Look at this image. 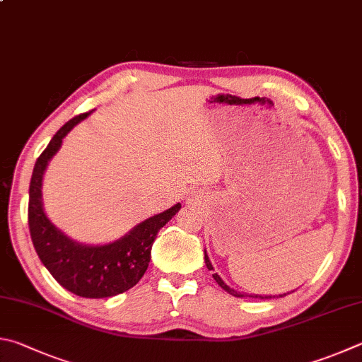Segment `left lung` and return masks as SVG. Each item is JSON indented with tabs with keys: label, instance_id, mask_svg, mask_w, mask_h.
<instances>
[{
	"label": "left lung",
	"instance_id": "1",
	"mask_svg": "<svg viewBox=\"0 0 362 362\" xmlns=\"http://www.w3.org/2000/svg\"><path fill=\"white\" fill-rule=\"evenodd\" d=\"M204 259H206V266H207L209 271H214V266H212V262H210V259H209V256H207V253H206V252H204ZM212 277L215 279L216 284H218V285L223 288V290L228 291L229 294L235 296V298H245V296L242 294V293H238V291H235V290H233V288H229V286L225 284V281L221 280V277H220L218 274H212ZM286 294H290V293L279 294V296H259V294H250V298H256V299H259V298H261V299H271V298H284V296H286Z\"/></svg>",
	"mask_w": 362,
	"mask_h": 362
}]
</instances>
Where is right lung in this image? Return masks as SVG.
<instances>
[{
    "label": "right lung",
    "instance_id": "add662e5",
    "mask_svg": "<svg viewBox=\"0 0 362 362\" xmlns=\"http://www.w3.org/2000/svg\"><path fill=\"white\" fill-rule=\"evenodd\" d=\"M88 115L85 112L64 123L37 158L30 182L28 225L33 245L52 277L81 298L101 299L128 291L142 279L156 234L179 212L182 204L150 216L106 245L78 244L60 231L44 212L42 177L52 156L60 150L63 137Z\"/></svg>",
    "mask_w": 362,
    "mask_h": 362
}]
</instances>
